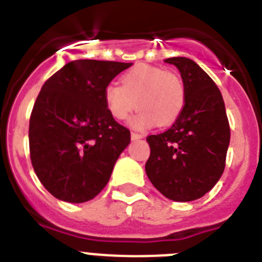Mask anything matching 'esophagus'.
Returning <instances> with one entry per match:
<instances>
[{"label":"esophagus","instance_id":"esophagus-1","mask_svg":"<svg viewBox=\"0 0 262 262\" xmlns=\"http://www.w3.org/2000/svg\"><path fill=\"white\" fill-rule=\"evenodd\" d=\"M142 138H144V135H143V134L131 133V139H133V140H138V139H142Z\"/></svg>","mask_w":262,"mask_h":262}]
</instances>
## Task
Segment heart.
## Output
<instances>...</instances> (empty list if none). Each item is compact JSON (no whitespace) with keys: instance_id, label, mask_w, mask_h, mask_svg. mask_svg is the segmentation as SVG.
Segmentation results:
<instances>
[{"instance_id":"heart-1","label":"heart","mask_w":262,"mask_h":262,"mask_svg":"<svg viewBox=\"0 0 262 262\" xmlns=\"http://www.w3.org/2000/svg\"><path fill=\"white\" fill-rule=\"evenodd\" d=\"M122 86L108 84L103 90L106 107L115 119L123 120L136 108L131 119L135 128L174 123L185 106V88L181 78L160 67L138 66L120 78Z\"/></svg>"}]
</instances>
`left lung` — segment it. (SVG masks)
Instances as JSON below:
<instances>
[{
    "label": "left lung",
    "mask_w": 262,
    "mask_h": 262,
    "mask_svg": "<svg viewBox=\"0 0 262 262\" xmlns=\"http://www.w3.org/2000/svg\"><path fill=\"white\" fill-rule=\"evenodd\" d=\"M181 73L185 106L173 126L147 136L151 148L145 173L160 193L176 202L205 195L219 181L230 144L223 97L214 81L187 57H169Z\"/></svg>",
    "instance_id": "obj_1"
}]
</instances>
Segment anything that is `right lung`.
Returning <instances> with one entry per match:
<instances>
[{"label":"right lung","mask_w":262,"mask_h":262,"mask_svg":"<svg viewBox=\"0 0 262 262\" xmlns=\"http://www.w3.org/2000/svg\"><path fill=\"white\" fill-rule=\"evenodd\" d=\"M131 66L75 60L41 86L30 117V159L39 181L57 200H93L129 144V129L108 113L103 90Z\"/></svg>","instance_id":"add662e5"}]
</instances>
